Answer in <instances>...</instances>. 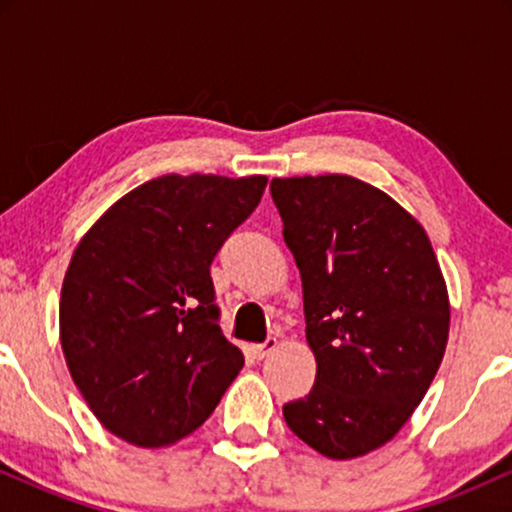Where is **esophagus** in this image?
<instances>
[{"instance_id": "34e87169", "label": "esophagus", "mask_w": 512, "mask_h": 512, "mask_svg": "<svg viewBox=\"0 0 512 512\" xmlns=\"http://www.w3.org/2000/svg\"><path fill=\"white\" fill-rule=\"evenodd\" d=\"M276 344H279V342H276V337H269L264 344H252L250 354L255 356L257 361H262V358H267L269 354H272V351L276 349Z\"/></svg>"}]
</instances>
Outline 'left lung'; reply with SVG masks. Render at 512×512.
Masks as SVG:
<instances>
[{"label":"left lung","mask_w":512,"mask_h":512,"mask_svg":"<svg viewBox=\"0 0 512 512\" xmlns=\"http://www.w3.org/2000/svg\"><path fill=\"white\" fill-rule=\"evenodd\" d=\"M272 199L303 281L308 395L284 404L303 443L351 460L409 421L436 378L450 305L421 223L351 175L274 178Z\"/></svg>","instance_id":"8db88e82"}]
</instances>
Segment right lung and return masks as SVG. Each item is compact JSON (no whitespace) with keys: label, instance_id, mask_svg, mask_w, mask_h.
<instances>
[{"label":"right lung","instance_id":"add662e5","mask_svg":"<svg viewBox=\"0 0 512 512\" xmlns=\"http://www.w3.org/2000/svg\"><path fill=\"white\" fill-rule=\"evenodd\" d=\"M264 185V175H161L117 199L76 245L62 284V351L117 438L178 443L243 368L219 327L209 269Z\"/></svg>","mask_w":512,"mask_h":512}]
</instances>
